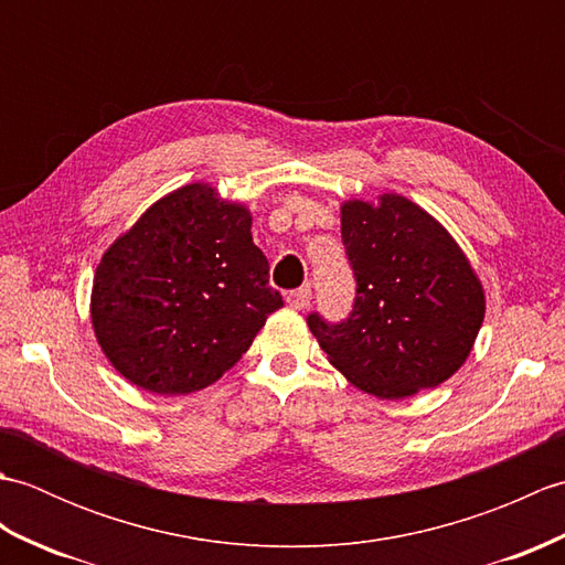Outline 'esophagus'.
I'll return each instance as SVG.
<instances>
[{"label": "esophagus", "mask_w": 565, "mask_h": 565, "mask_svg": "<svg viewBox=\"0 0 565 565\" xmlns=\"http://www.w3.org/2000/svg\"><path fill=\"white\" fill-rule=\"evenodd\" d=\"M310 301H313V294H310L308 286L286 294V303H289L294 310H306L310 306Z\"/></svg>", "instance_id": "esophagus-1"}]
</instances>
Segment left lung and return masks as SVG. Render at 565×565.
<instances>
[{
    "label": "left lung",
    "mask_w": 565,
    "mask_h": 565,
    "mask_svg": "<svg viewBox=\"0 0 565 565\" xmlns=\"http://www.w3.org/2000/svg\"><path fill=\"white\" fill-rule=\"evenodd\" d=\"M356 276L350 318L308 328L344 379L381 401L435 388L463 366L486 318V291L459 243L401 194L340 206Z\"/></svg>",
    "instance_id": "obj_1"
}]
</instances>
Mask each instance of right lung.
I'll return each mask as SVG.
<instances>
[{"mask_svg":"<svg viewBox=\"0 0 565 565\" xmlns=\"http://www.w3.org/2000/svg\"><path fill=\"white\" fill-rule=\"evenodd\" d=\"M284 306L252 243V213L206 182L154 201L94 271L92 328L134 386L186 395L211 386Z\"/></svg>","mask_w":565,"mask_h":565,"instance_id":"right-lung-1","label":"right lung"}]
</instances>
